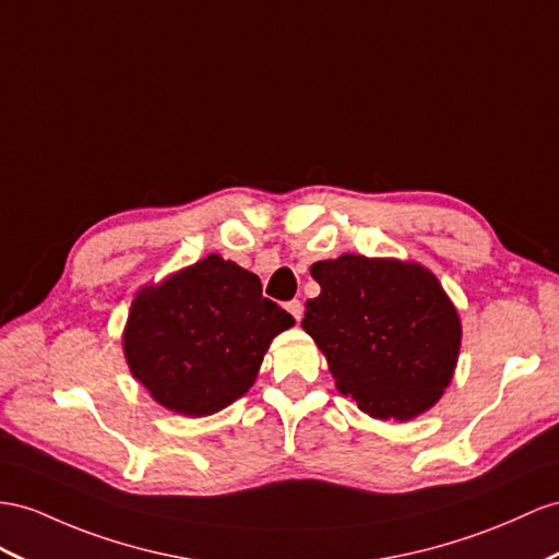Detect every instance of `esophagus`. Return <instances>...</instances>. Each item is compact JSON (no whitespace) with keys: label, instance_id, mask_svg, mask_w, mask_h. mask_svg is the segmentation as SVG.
I'll use <instances>...</instances> for the list:
<instances>
[{"label":"esophagus","instance_id":"1","mask_svg":"<svg viewBox=\"0 0 559 559\" xmlns=\"http://www.w3.org/2000/svg\"><path fill=\"white\" fill-rule=\"evenodd\" d=\"M285 309H288V311L293 313V319H295V321L302 319V302H299V299H293V302L285 305Z\"/></svg>","mask_w":559,"mask_h":559}]
</instances>
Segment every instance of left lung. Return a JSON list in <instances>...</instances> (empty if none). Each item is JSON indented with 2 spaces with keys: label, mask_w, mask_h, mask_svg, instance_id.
I'll return each instance as SVG.
<instances>
[{
  "label": "left lung",
  "mask_w": 559,
  "mask_h": 559,
  "mask_svg": "<svg viewBox=\"0 0 559 559\" xmlns=\"http://www.w3.org/2000/svg\"><path fill=\"white\" fill-rule=\"evenodd\" d=\"M321 295L302 328L325 354L337 390L380 420H408L437 404L461 349V321L420 264L342 254L317 262Z\"/></svg>",
  "instance_id": "1"
}]
</instances>
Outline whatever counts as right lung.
<instances>
[{
	"label": "right lung",
	"instance_id": "1",
	"mask_svg": "<svg viewBox=\"0 0 559 559\" xmlns=\"http://www.w3.org/2000/svg\"><path fill=\"white\" fill-rule=\"evenodd\" d=\"M293 323L260 278L210 254L136 295L124 356L157 404L210 416L252 388L271 340Z\"/></svg>",
	"mask_w": 559,
	"mask_h": 559
}]
</instances>
